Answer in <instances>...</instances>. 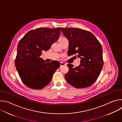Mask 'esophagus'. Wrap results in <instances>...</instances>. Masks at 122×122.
<instances>
[{"label": "esophagus", "instance_id": "1", "mask_svg": "<svg viewBox=\"0 0 122 122\" xmlns=\"http://www.w3.org/2000/svg\"><path fill=\"white\" fill-rule=\"evenodd\" d=\"M65 65H66V64L65 63H64L63 62H61L60 63V66H65Z\"/></svg>", "mask_w": 122, "mask_h": 122}]
</instances>
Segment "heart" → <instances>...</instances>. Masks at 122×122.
I'll use <instances>...</instances> for the list:
<instances>
[{"instance_id": "1", "label": "heart", "mask_w": 122, "mask_h": 122, "mask_svg": "<svg viewBox=\"0 0 122 122\" xmlns=\"http://www.w3.org/2000/svg\"><path fill=\"white\" fill-rule=\"evenodd\" d=\"M65 39V38H61V39H60V40H61V39Z\"/></svg>"}]
</instances>
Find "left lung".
<instances>
[{"mask_svg": "<svg viewBox=\"0 0 122 122\" xmlns=\"http://www.w3.org/2000/svg\"><path fill=\"white\" fill-rule=\"evenodd\" d=\"M61 31L68 41V56L76 55L81 58L78 66L67 64L69 71L65 74L66 80L77 88L91 86L97 79L104 64L101 44L88 31L61 27Z\"/></svg>", "mask_w": 122, "mask_h": 122, "instance_id": "8db88e82", "label": "left lung"}]
</instances>
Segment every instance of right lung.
I'll list each match as a JSON object with an SVG mask.
<instances>
[{"label":"right lung","mask_w":122,"mask_h":122,"mask_svg":"<svg viewBox=\"0 0 122 122\" xmlns=\"http://www.w3.org/2000/svg\"><path fill=\"white\" fill-rule=\"evenodd\" d=\"M60 27H41L28 32L17 46L15 65L23 83L33 89H41L51 81L60 67L57 61L47 63L40 56L59 39Z\"/></svg>","instance_id":"add662e5"}]
</instances>
